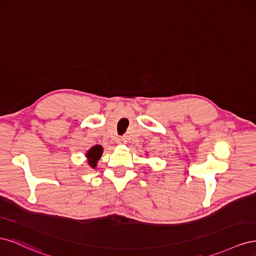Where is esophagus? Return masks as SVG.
Here are the masks:
<instances>
[{"mask_svg":"<svg viewBox=\"0 0 256 256\" xmlns=\"http://www.w3.org/2000/svg\"><path fill=\"white\" fill-rule=\"evenodd\" d=\"M126 138H124V136H120V138H118V140H116V143H118V145H124V144H126Z\"/></svg>","mask_w":256,"mask_h":256,"instance_id":"obj_1","label":"esophagus"}]
</instances>
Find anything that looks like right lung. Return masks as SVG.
<instances>
[{
  "label": "right lung",
  "mask_w": 256,
  "mask_h": 256,
  "mask_svg": "<svg viewBox=\"0 0 256 256\" xmlns=\"http://www.w3.org/2000/svg\"><path fill=\"white\" fill-rule=\"evenodd\" d=\"M104 152V147L102 145H95L85 152V157L88 159V164L92 168H96L99 159L102 158Z\"/></svg>",
  "instance_id": "right-lung-1"
}]
</instances>
